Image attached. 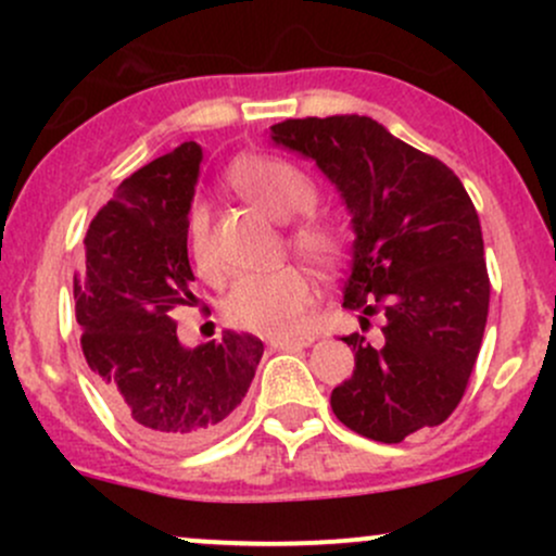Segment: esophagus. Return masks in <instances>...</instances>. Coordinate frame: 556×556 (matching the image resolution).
<instances>
[{
    "label": "esophagus",
    "instance_id": "1",
    "mask_svg": "<svg viewBox=\"0 0 556 556\" xmlns=\"http://www.w3.org/2000/svg\"><path fill=\"white\" fill-rule=\"evenodd\" d=\"M316 342L314 334H287V337H271L274 350H300L311 348Z\"/></svg>",
    "mask_w": 556,
    "mask_h": 556
}]
</instances>
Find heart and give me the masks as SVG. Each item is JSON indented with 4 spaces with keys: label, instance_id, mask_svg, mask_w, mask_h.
I'll return each mask as SVG.
<instances>
[{
    "label": "heart",
    "instance_id": "obj_1",
    "mask_svg": "<svg viewBox=\"0 0 556 556\" xmlns=\"http://www.w3.org/2000/svg\"><path fill=\"white\" fill-rule=\"evenodd\" d=\"M227 185L242 201L253 203L274 219H290L303 214L290 229V245L308 264L329 269L342 258V232L329 219L305 214L316 203V185L295 164L277 156H242L227 172ZM190 256L201 277L219 282L222 269L216 264L208 238V219L203 208H193L188 219ZM314 300V285L300 266L285 264L269 271H248L235 279L229 290L225 314L229 324L261 334H285L300 327L305 308Z\"/></svg>",
    "mask_w": 556,
    "mask_h": 556
}]
</instances>
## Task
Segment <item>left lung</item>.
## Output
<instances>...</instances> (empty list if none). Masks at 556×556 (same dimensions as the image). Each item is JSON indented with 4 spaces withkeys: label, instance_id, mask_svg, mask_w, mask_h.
<instances>
[{
    "label": "left lung",
    "instance_id": "obj_1",
    "mask_svg": "<svg viewBox=\"0 0 556 556\" xmlns=\"http://www.w3.org/2000/svg\"><path fill=\"white\" fill-rule=\"evenodd\" d=\"M271 140L314 159L353 214L342 305L381 314V342L342 337L355 371L331 392L348 429L397 444L460 405L489 316L481 222L460 177L371 117L285 119Z\"/></svg>",
    "mask_w": 556,
    "mask_h": 556
}]
</instances>
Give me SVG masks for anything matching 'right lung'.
I'll return each instance as SVG.
<instances>
[{"label": "right lung", "mask_w": 556, "mask_h": 556, "mask_svg": "<svg viewBox=\"0 0 556 556\" xmlns=\"http://www.w3.org/2000/svg\"><path fill=\"white\" fill-rule=\"evenodd\" d=\"M201 146L182 143L114 190L73 277L80 348L96 387L143 444L188 452L222 437L264 355L253 334L182 348L172 311L193 303L188 212Z\"/></svg>", "instance_id": "add662e5"}]
</instances>
